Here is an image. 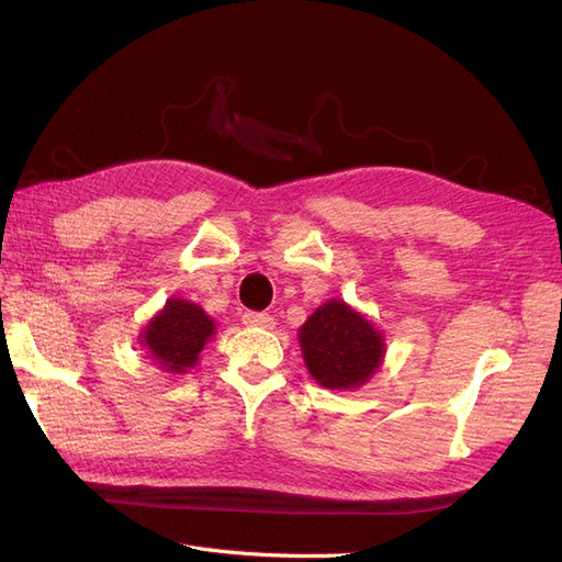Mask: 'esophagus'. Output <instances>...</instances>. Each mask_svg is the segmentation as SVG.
<instances>
[{
    "mask_svg": "<svg viewBox=\"0 0 562 562\" xmlns=\"http://www.w3.org/2000/svg\"><path fill=\"white\" fill-rule=\"evenodd\" d=\"M244 323L248 328H265V330H271L277 326L274 316H269L265 312H246L244 314Z\"/></svg>",
    "mask_w": 562,
    "mask_h": 562,
    "instance_id": "obj_1",
    "label": "esophagus"
}]
</instances>
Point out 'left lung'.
Listing matches in <instances>:
<instances>
[{"label":"left lung","instance_id":"obj_1","mask_svg":"<svg viewBox=\"0 0 562 562\" xmlns=\"http://www.w3.org/2000/svg\"><path fill=\"white\" fill-rule=\"evenodd\" d=\"M297 339L304 366L323 389L349 391L368 384L386 353L375 323L345 300L316 307L300 326Z\"/></svg>","mask_w":562,"mask_h":562}]
</instances>
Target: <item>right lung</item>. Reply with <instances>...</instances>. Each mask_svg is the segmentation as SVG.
Listing matches in <instances>:
<instances>
[{
	"label": "right lung",
	"mask_w": 562,
	"mask_h": 562,
	"mask_svg": "<svg viewBox=\"0 0 562 562\" xmlns=\"http://www.w3.org/2000/svg\"><path fill=\"white\" fill-rule=\"evenodd\" d=\"M215 337V321L196 302L168 297L140 330V347L168 375H184Z\"/></svg>",
	"instance_id": "add662e5"
}]
</instances>
